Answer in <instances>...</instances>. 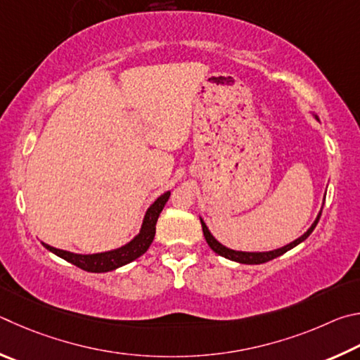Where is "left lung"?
I'll use <instances>...</instances> for the list:
<instances>
[{"mask_svg": "<svg viewBox=\"0 0 360 360\" xmlns=\"http://www.w3.org/2000/svg\"><path fill=\"white\" fill-rule=\"evenodd\" d=\"M314 118L319 120L318 117H314ZM324 199H326V196H324ZM323 205H324V200H323ZM321 213H323V207H321V210H319V213H318L316 219H314L313 224L310 226V228H308V231L305 232L304 236H300L299 238H295L294 242L285 245V247L276 248V250H272V251H240V250L228 248V247H224V245H223L221 242H218L215 237H213V234L209 231V228H207V224L204 223L202 218H200V224H202V232H204V237H205L207 243H209V247H210L213 251H215L217 255L226 257V259H231V261L240 262V264H264V262H267V261L275 259V257H278V256H281V255H285L286 251L292 250L294 247H297L299 243L307 240L308 236H310L311 232L314 231V228H316V224H318L319 218H321Z\"/></svg>", "mask_w": 360, "mask_h": 360, "instance_id": "left-lung-1", "label": "left lung"}]
</instances>
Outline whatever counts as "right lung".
<instances>
[{
	"label": "right lung",
	"instance_id": "1",
	"mask_svg": "<svg viewBox=\"0 0 360 360\" xmlns=\"http://www.w3.org/2000/svg\"><path fill=\"white\" fill-rule=\"evenodd\" d=\"M169 196H170V191L161 194V196L148 207L147 212H145V217L142 219V226L141 229H139V234L134 238H131L128 243H124L115 250L103 251V253H93V255H79V253H71V251H66V250H58L55 247H50V245L44 242L42 245L49 251H52L53 255L61 257V259L71 262L79 269L86 270V272H93V274L110 272V270H115L137 259V257H141L145 251L148 250V247L155 238L158 217H160L164 205H166V202L169 200Z\"/></svg>",
	"mask_w": 360,
	"mask_h": 360
}]
</instances>
